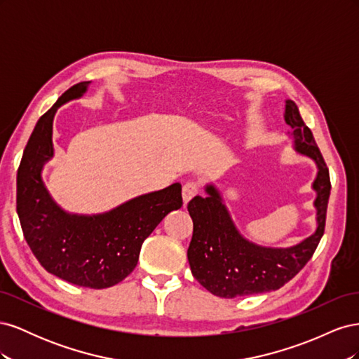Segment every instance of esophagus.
<instances>
[{"mask_svg": "<svg viewBox=\"0 0 359 359\" xmlns=\"http://www.w3.org/2000/svg\"><path fill=\"white\" fill-rule=\"evenodd\" d=\"M201 190V186L196 182V181H187L186 184L182 186V199H184V203H187L191 198L196 196V194L199 193Z\"/></svg>", "mask_w": 359, "mask_h": 359, "instance_id": "obj_1", "label": "esophagus"}]
</instances>
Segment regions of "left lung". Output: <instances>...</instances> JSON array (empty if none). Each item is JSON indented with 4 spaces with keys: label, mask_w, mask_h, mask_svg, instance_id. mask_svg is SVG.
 <instances>
[{
    "label": "left lung",
    "mask_w": 359,
    "mask_h": 359,
    "mask_svg": "<svg viewBox=\"0 0 359 359\" xmlns=\"http://www.w3.org/2000/svg\"><path fill=\"white\" fill-rule=\"evenodd\" d=\"M286 123L293 130L298 153L311 157L319 168L313 189L318 191V229L301 244L289 248L259 247L238 233L212 186L208 198H193L187 210L193 220V236L187 250L191 274L199 283L220 298H236L277 290L306 266L316 252L325 232L331 180L327 163L302 121L295 102H286Z\"/></svg>",
    "instance_id": "8db88e82"
}]
</instances>
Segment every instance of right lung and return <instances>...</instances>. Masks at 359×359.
Wrapping results in <instances>:
<instances>
[{"mask_svg":"<svg viewBox=\"0 0 359 359\" xmlns=\"http://www.w3.org/2000/svg\"><path fill=\"white\" fill-rule=\"evenodd\" d=\"M86 85H73L37 121L18 169L16 210L31 252L48 273L76 286L104 289L132 273L144 241L170 211L181 208L182 196L175 182L102 215H70L58 208L40 170L53 154V115L82 95Z\"/></svg>","mask_w":359,"mask_h":359,"instance_id":"1","label":"right lung"}]
</instances>
